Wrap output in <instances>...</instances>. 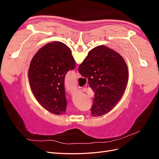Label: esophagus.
<instances>
[{
	"mask_svg": "<svg viewBox=\"0 0 159 159\" xmlns=\"http://www.w3.org/2000/svg\"><path fill=\"white\" fill-rule=\"evenodd\" d=\"M77 77H78V78H81V75H80V74L79 73V72L78 71V72H77Z\"/></svg>",
	"mask_w": 159,
	"mask_h": 159,
	"instance_id": "1",
	"label": "esophagus"
}]
</instances>
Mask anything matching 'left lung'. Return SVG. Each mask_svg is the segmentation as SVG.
<instances>
[{"instance_id":"left-lung-1","label":"left lung","mask_w":159,"mask_h":159,"mask_svg":"<svg viewBox=\"0 0 159 159\" xmlns=\"http://www.w3.org/2000/svg\"><path fill=\"white\" fill-rule=\"evenodd\" d=\"M75 66L70 49L60 42L47 44L32 59L28 70L32 91L38 103L50 113H65L64 79L67 72Z\"/></svg>"}]
</instances>
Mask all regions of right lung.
Returning <instances> with one entry per match:
<instances>
[{"instance_id": "add662e5", "label": "right lung", "mask_w": 159, "mask_h": 159, "mask_svg": "<svg viewBox=\"0 0 159 159\" xmlns=\"http://www.w3.org/2000/svg\"><path fill=\"white\" fill-rule=\"evenodd\" d=\"M79 73L88 80L95 93L91 113L102 116L121 99L129 78L127 66L117 52L105 46L91 50L79 66Z\"/></svg>"}]
</instances>
